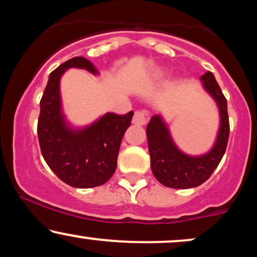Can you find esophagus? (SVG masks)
<instances>
[{
    "mask_svg": "<svg viewBox=\"0 0 257 257\" xmlns=\"http://www.w3.org/2000/svg\"><path fill=\"white\" fill-rule=\"evenodd\" d=\"M147 122V114L145 111H135L134 117H133V123L135 125H144Z\"/></svg>",
    "mask_w": 257,
    "mask_h": 257,
    "instance_id": "obj_1",
    "label": "esophagus"
}]
</instances>
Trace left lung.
<instances>
[{"instance_id": "left-lung-1", "label": "left lung", "mask_w": 257, "mask_h": 257, "mask_svg": "<svg viewBox=\"0 0 257 257\" xmlns=\"http://www.w3.org/2000/svg\"><path fill=\"white\" fill-rule=\"evenodd\" d=\"M200 81L204 89L216 101L220 112V128L210 151L202 156H188L180 151L161 114L152 116L147 124L146 134L152 173L167 187L191 188L202 185L210 178L225 155L229 135L227 100L210 71L205 72Z\"/></svg>"}]
</instances>
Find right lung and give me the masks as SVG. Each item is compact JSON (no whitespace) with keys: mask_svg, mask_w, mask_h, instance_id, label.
Instances as JSON below:
<instances>
[{"mask_svg":"<svg viewBox=\"0 0 257 257\" xmlns=\"http://www.w3.org/2000/svg\"><path fill=\"white\" fill-rule=\"evenodd\" d=\"M71 67L98 73L89 60L75 57L49 75L40 102L38 141L44 161L61 181L77 188L96 187L113 175L120 141L134 112H107L90 125L73 128L65 118L60 96V78Z\"/></svg>","mask_w":257,"mask_h":257,"instance_id":"add662e5","label":"right lung"}]
</instances>
